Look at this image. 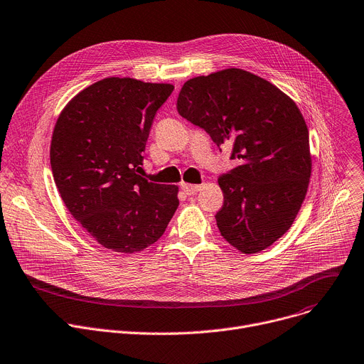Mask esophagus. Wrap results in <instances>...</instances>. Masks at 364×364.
Wrapping results in <instances>:
<instances>
[{
	"mask_svg": "<svg viewBox=\"0 0 364 364\" xmlns=\"http://www.w3.org/2000/svg\"><path fill=\"white\" fill-rule=\"evenodd\" d=\"M181 188L184 190L186 194H196L197 191H199L202 188V186H197V184H187V183H183L181 184Z\"/></svg>",
	"mask_w": 364,
	"mask_h": 364,
	"instance_id": "1",
	"label": "esophagus"
}]
</instances>
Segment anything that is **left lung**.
<instances>
[{
	"label": "left lung",
	"mask_w": 364,
	"mask_h": 364,
	"mask_svg": "<svg viewBox=\"0 0 364 364\" xmlns=\"http://www.w3.org/2000/svg\"><path fill=\"white\" fill-rule=\"evenodd\" d=\"M178 114L213 142L232 145L238 165L218 183L220 235L242 254L266 250L291 226L308 191L312 156L306 122L276 85L240 68L184 82Z\"/></svg>",
	"instance_id": "obj_1"
}]
</instances>
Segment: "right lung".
I'll return each mask as SVG.
<instances>
[{
    "instance_id": "1",
    "label": "right lung",
    "mask_w": 364,
    "mask_h": 364,
    "mask_svg": "<svg viewBox=\"0 0 364 364\" xmlns=\"http://www.w3.org/2000/svg\"><path fill=\"white\" fill-rule=\"evenodd\" d=\"M173 84L110 77L60 112L50 142L55 184L70 213L102 247L135 254L156 242L178 208V187L139 176L156 110Z\"/></svg>"
}]
</instances>
